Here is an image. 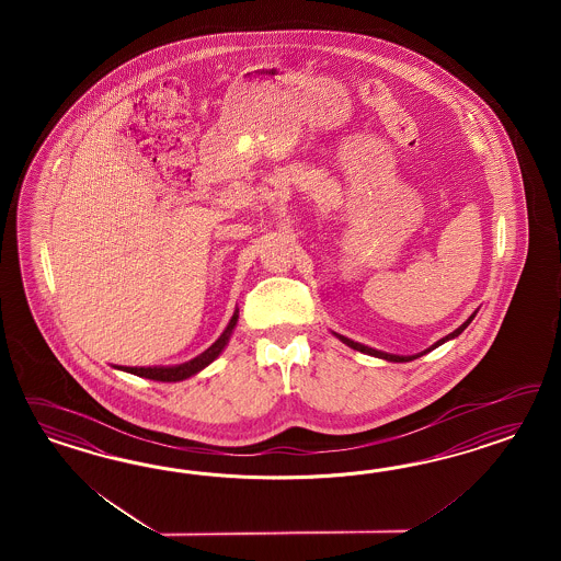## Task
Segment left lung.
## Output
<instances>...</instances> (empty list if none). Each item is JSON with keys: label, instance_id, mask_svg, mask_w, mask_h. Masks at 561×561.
Instances as JSON below:
<instances>
[{"label": "left lung", "instance_id": "obj_1", "mask_svg": "<svg viewBox=\"0 0 561 561\" xmlns=\"http://www.w3.org/2000/svg\"><path fill=\"white\" fill-rule=\"evenodd\" d=\"M477 312H473L465 323L460 324L459 329L457 331H453L450 335H446V337H442L440 341H436L432 347H427L425 352H422V354H415V356H394V354H387V352H378V350H374V347H368V345H362V343H357V341L347 340V337H343V335H337L335 333V337H340L345 345H350L352 350H357V352H362V354H368V356L374 357H382V359H387V362H411V359H415V357H422L424 354H427V352H432V350H436L438 345H442V343H446L448 340H455V337H459L460 333L471 324V321L476 319Z\"/></svg>", "mask_w": 561, "mask_h": 561}]
</instances>
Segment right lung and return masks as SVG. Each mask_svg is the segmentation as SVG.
<instances>
[{
	"label": "right lung",
	"mask_w": 561,
	"mask_h": 561,
	"mask_svg": "<svg viewBox=\"0 0 561 561\" xmlns=\"http://www.w3.org/2000/svg\"><path fill=\"white\" fill-rule=\"evenodd\" d=\"M237 321L238 308L234 310V314H232L228 327L224 329V333L216 340V343H211V345L205 350L204 354L188 359L185 364H179V366H148V368H144V366H141V368H137V366L136 368L115 366V368H119L123 373L136 374V376H141V378L158 380V382H179V380H185L188 376H195V374L202 373L205 366H209L216 357L220 356L221 352H224V347H226L228 341H230V335H232V331H234V327H237Z\"/></svg>",
	"instance_id": "right-lung-1"
}]
</instances>
